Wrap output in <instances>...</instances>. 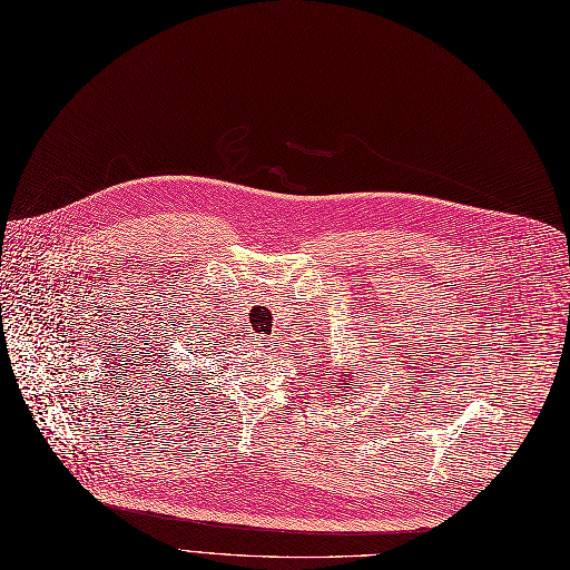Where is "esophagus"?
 Segmentation results:
<instances>
[{"instance_id": "esophagus-1", "label": "esophagus", "mask_w": 570, "mask_h": 570, "mask_svg": "<svg viewBox=\"0 0 570 570\" xmlns=\"http://www.w3.org/2000/svg\"><path fill=\"white\" fill-rule=\"evenodd\" d=\"M257 341H262L259 345H264V347H268L271 343H274V341H271V338H266V336H264V338H257Z\"/></svg>"}]
</instances>
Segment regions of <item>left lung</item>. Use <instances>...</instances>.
Here are the masks:
<instances>
[{
  "label": "left lung",
  "instance_id": "8db88e82",
  "mask_svg": "<svg viewBox=\"0 0 570 570\" xmlns=\"http://www.w3.org/2000/svg\"><path fill=\"white\" fill-rule=\"evenodd\" d=\"M347 381H350V377H347V371H345V381H343V383H347ZM334 385H336V383H334Z\"/></svg>",
  "mask_w": 570,
  "mask_h": 570
}]
</instances>
